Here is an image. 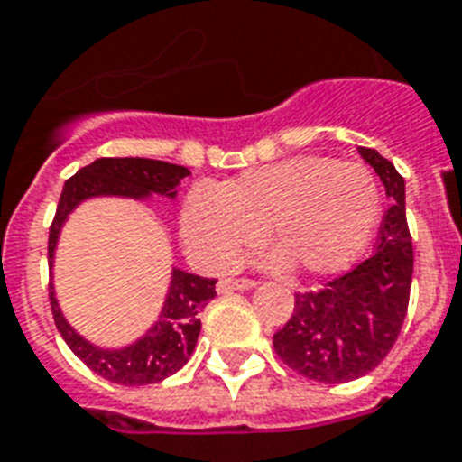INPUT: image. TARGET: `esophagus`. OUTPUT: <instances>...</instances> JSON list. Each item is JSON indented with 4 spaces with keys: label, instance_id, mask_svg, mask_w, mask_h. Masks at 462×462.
<instances>
[{
    "label": "esophagus",
    "instance_id": "esophagus-1",
    "mask_svg": "<svg viewBox=\"0 0 462 462\" xmlns=\"http://www.w3.org/2000/svg\"><path fill=\"white\" fill-rule=\"evenodd\" d=\"M252 288H256V282L246 281V278H239V281H235V278H225V281L217 282V292H232V290H252Z\"/></svg>",
    "mask_w": 462,
    "mask_h": 462
}]
</instances>
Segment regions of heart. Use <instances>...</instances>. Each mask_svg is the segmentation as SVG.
I'll return each instance as SVG.
<instances>
[{
	"mask_svg": "<svg viewBox=\"0 0 462 462\" xmlns=\"http://www.w3.org/2000/svg\"><path fill=\"white\" fill-rule=\"evenodd\" d=\"M381 191L372 170L323 155H300L239 174L220 187H196L184 199L180 232L189 256L223 271L263 227L278 249L266 266H292L304 275L350 268L372 242Z\"/></svg>",
	"mask_w": 462,
	"mask_h": 462,
	"instance_id": "obj_1",
	"label": "heart"
}]
</instances>
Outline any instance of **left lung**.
Masks as SVG:
<instances>
[{"label":"left lung","instance_id":"left-lung-1","mask_svg":"<svg viewBox=\"0 0 462 462\" xmlns=\"http://www.w3.org/2000/svg\"><path fill=\"white\" fill-rule=\"evenodd\" d=\"M357 151L393 201L381 223L376 252L321 292L295 295V314L273 336L278 357L321 383L355 381L379 366L401 333L412 285L405 180L379 151Z\"/></svg>","mask_w":462,"mask_h":462}]
</instances>
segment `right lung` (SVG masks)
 Returning <instances> with one entry per match:
<instances>
[{
  "mask_svg": "<svg viewBox=\"0 0 462 462\" xmlns=\"http://www.w3.org/2000/svg\"><path fill=\"white\" fill-rule=\"evenodd\" d=\"M187 174L191 172L184 165H172V162H162V160L100 158L81 167L61 189L60 206H57L54 223L50 227V245H47L50 304H52L54 323L76 357L83 359L103 379L119 383V386L155 383V381L172 376L187 365L196 347V340H199V333H201L199 314L216 297V281L172 266L170 285H167L158 319L132 343L122 345V347H103V345L90 343L88 337L81 336L69 323L57 302L52 268L61 227L67 225L69 216L90 199L115 196V199H132V201H151L153 196H162V199L172 201L177 196L180 181Z\"/></svg>",
  "mask_w": 462,
  "mask_h": 462,
  "instance_id": "obj_1",
  "label": "right lung"
}]
</instances>
